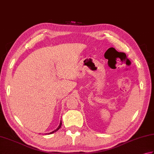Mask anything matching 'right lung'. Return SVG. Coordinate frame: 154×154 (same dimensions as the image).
I'll use <instances>...</instances> for the list:
<instances>
[{"instance_id":"obj_1","label":"right lung","mask_w":154,"mask_h":154,"mask_svg":"<svg viewBox=\"0 0 154 154\" xmlns=\"http://www.w3.org/2000/svg\"><path fill=\"white\" fill-rule=\"evenodd\" d=\"M61 126H62V121H60V125H59L58 127H57V128L56 130H54V131H52V132H51V133H49L48 134H51V133H54V132H56L57 131H58V129H60Z\"/></svg>"}]
</instances>
